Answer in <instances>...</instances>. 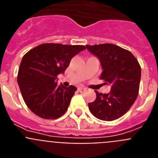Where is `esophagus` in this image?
Masks as SVG:
<instances>
[{
	"label": "esophagus",
	"mask_w": 158,
	"mask_h": 158,
	"mask_svg": "<svg viewBox=\"0 0 158 158\" xmlns=\"http://www.w3.org/2000/svg\"><path fill=\"white\" fill-rule=\"evenodd\" d=\"M86 90L85 88L84 87H79L78 88V91L80 92V93H83V92H85Z\"/></svg>",
	"instance_id": "obj_1"
}]
</instances>
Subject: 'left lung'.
I'll list each match as a JSON object with an SVG mask.
<instances>
[{"label": "left lung", "instance_id": "obj_1", "mask_svg": "<svg viewBox=\"0 0 158 158\" xmlns=\"http://www.w3.org/2000/svg\"><path fill=\"white\" fill-rule=\"evenodd\" d=\"M99 58L103 72L100 80L111 86V92L103 94L95 91L96 98L89 103V108L96 118L112 121L127 112L139 95L141 66L129 51L111 43L86 45Z\"/></svg>", "mask_w": 158, "mask_h": 158}]
</instances>
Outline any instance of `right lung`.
Returning <instances> with one entry per match:
<instances>
[{"label":"right lung","mask_w":158,"mask_h":158,"mask_svg":"<svg viewBox=\"0 0 158 158\" xmlns=\"http://www.w3.org/2000/svg\"><path fill=\"white\" fill-rule=\"evenodd\" d=\"M83 45L43 43L23 55L17 82L25 104L32 112L45 119L65 114L77 88L58 85V75L63 73Z\"/></svg>","instance_id":"right-lung-1"}]
</instances>
